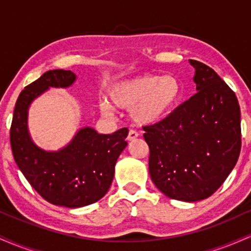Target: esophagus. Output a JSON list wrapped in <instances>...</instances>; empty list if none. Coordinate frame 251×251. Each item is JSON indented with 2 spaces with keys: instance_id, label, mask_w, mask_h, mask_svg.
Listing matches in <instances>:
<instances>
[{
  "instance_id": "1",
  "label": "esophagus",
  "mask_w": 251,
  "mask_h": 251,
  "mask_svg": "<svg viewBox=\"0 0 251 251\" xmlns=\"http://www.w3.org/2000/svg\"><path fill=\"white\" fill-rule=\"evenodd\" d=\"M138 135H139V134H138V132H135L134 129H129L128 134H127V140H128V142H132V140L137 139Z\"/></svg>"
}]
</instances>
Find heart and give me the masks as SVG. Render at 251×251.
Returning a JSON list of instances; mask_svg holds the SVG:
<instances>
[{
	"mask_svg": "<svg viewBox=\"0 0 251 251\" xmlns=\"http://www.w3.org/2000/svg\"><path fill=\"white\" fill-rule=\"evenodd\" d=\"M181 93V83L175 75H158L146 73L124 80L108 89V98L113 107L131 109L135 123L151 125L162 122L177 107ZM112 106L100 102L102 113L109 116Z\"/></svg>",
	"mask_w": 251,
	"mask_h": 251,
	"instance_id": "obj_1",
	"label": "heart"
}]
</instances>
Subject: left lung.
Masks as SVG:
<instances>
[{
  "label": "left lung",
  "mask_w": 251,
  "mask_h": 251,
  "mask_svg": "<svg viewBox=\"0 0 251 251\" xmlns=\"http://www.w3.org/2000/svg\"><path fill=\"white\" fill-rule=\"evenodd\" d=\"M197 93L162 122L144 126L151 179L172 200L197 201L217 190L241 152V109L234 91L196 60Z\"/></svg>",
  "instance_id": "left-lung-1"
}]
</instances>
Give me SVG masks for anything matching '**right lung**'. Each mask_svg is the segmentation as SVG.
Instances as JSON below:
<instances>
[{
    "label": "right lung",
    "mask_w": 251,
    "mask_h": 251,
    "mask_svg": "<svg viewBox=\"0 0 251 251\" xmlns=\"http://www.w3.org/2000/svg\"><path fill=\"white\" fill-rule=\"evenodd\" d=\"M75 79L71 71L43 73L20 93L10 127L11 151L25 179L43 200L66 208H81L106 195L118 157L127 146L128 134L127 128L100 134L94 128L83 127L59 151L37 148L28 132L29 105L50 87H68Z\"/></svg>",
    "instance_id": "1"
}]
</instances>
